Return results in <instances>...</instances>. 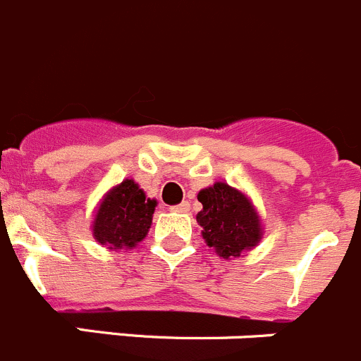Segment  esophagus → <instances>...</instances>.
Wrapping results in <instances>:
<instances>
[{
  "label": "esophagus",
  "mask_w": 361,
  "mask_h": 361,
  "mask_svg": "<svg viewBox=\"0 0 361 361\" xmlns=\"http://www.w3.org/2000/svg\"><path fill=\"white\" fill-rule=\"evenodd\" d=\"M188 209H190V207H188L187 201H183V203H180V204H174V207H171V210H173V212H188Z\"/></svg>",
  "instance_id": "obj_1"
}]
</instances>
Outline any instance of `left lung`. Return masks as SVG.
Returning a JSON list of instances; mask_svg holds the SVG:
<instances>
[{
    "mask_svg": "<svg viewBox=\"0 0 361 361\" xmlns=\"http://www.w3.org/2000/svg\"><path fill=\"white\" fill-rule=\"evenodd\" d=\"M197 201L203 204L196 219L203 228L204 243L223 259L239 257L255 248L262 237L259 214L250 197L228 183L216 181L200 190Z\"/></svg>",
    "mask_w": 361,
    "mask_h": 361,
    "instance_id": "left-lung-1",
    "label": "left lung"
}]
</instances>
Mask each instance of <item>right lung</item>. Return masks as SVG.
Masks as SVG:
<instances>
[{"instance_id":"add662e5","label":"right lung","mask_w":361,"mask_h":361,"mask_svg":"<svg viewBox=\"0 0 361 361\" xmlns=\"http://www.w3.org/2000/svg\"><path fill=\"white\" fill-rule=\"evenodd\" d=\"M157 200L145 196L135 180H124L104 194L93 219V237L109 250L135 248L152 223Z\"/></svg>"}]
</instances>
